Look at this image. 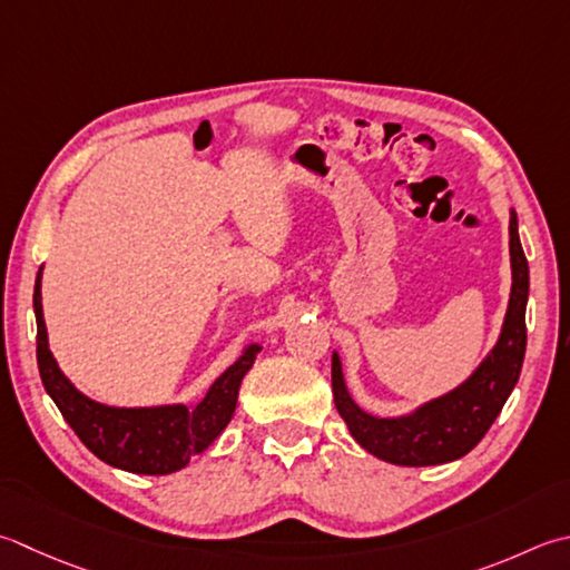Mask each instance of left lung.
Returning <instances> with one entry per match:
<instances>
[{"mask_svg":"<svg viewBox=\"0 0 570 570\" xmlns=\"http://www.w3.org/2000/svg\"><path fill=\"white\" fill-rule=\"evenodd\" d=\"M509 256L511 294L499 338L484 361L474 367V373L450 393L432 397L405 415L377 417L355 403L345 385L341 355L333 351V400L353 440L365 452L400 466L444 464L472 452L492 428L511 390L519 383L523 353H527L529 262L521 249L514 209L509 219Z\"/></svg>","mask_w":570,"mask_h":570,"instance_id":"1","label":"left lung"}]
</instances>
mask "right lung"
I'll list each match as a JSON object with an SVG mask.
<instances>
[{
    "mask_svg": "<svg viewBox=\"0 0 570 570\" xmlns=\"http://www.w3.org/2000/svg\"><path fill=\"white\" fill-rule=\"evenodd\" d=\"M43 269V266H41ZM41 269L33 284V314H37V363L41 383L61 410L63 420L100 462L132 474H173L203 454L229 425L237 407L244 375L249 373L262 345H244L197 403H170L153 407H116L83 395L56 363L49 351L47 321L41 306Z\"/></svg>",
    "mask_w": 570,
    "mask_h": 570,
    "instance_id": "right-lung-1",
    "label": "right lung"
}]
</instances>
